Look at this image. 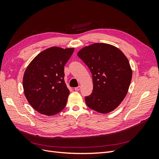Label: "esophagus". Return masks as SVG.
Instances as JSON below:
<instances>
[{"label":"esophagus","instance_id":"esophagus-1","mask_svg":"<svg viewBox=\"0 0 159 159\" xmlns=\"http://www.w3.org/2000/svg\"><path fill=\"white\" fill-rule=\"evenodd\" d=\"M80 89V86H78V87H76V88H74V90H75V91H79Z\"/></svg>","mask_w":159,"mask_h":159}]
</instances>
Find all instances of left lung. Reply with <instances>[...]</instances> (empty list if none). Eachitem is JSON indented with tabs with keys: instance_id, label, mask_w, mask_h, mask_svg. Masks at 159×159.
I'll list each match as a JSON object with an SVG mask.
<instances>
[{
	"instance_id": "8db88e82",
	"label": "left lung",
	"mask_w": 159,
	"mask_h": 159,
	"mask_svg": "<svg viewBox=\"0 0 159 159\" xmlns=\"http://www.w3.org/2000/svg\"><path fill=\"white\" fill-rule=\"evenodd\" d=\"M78 56L92 74L93 91L85 98L86 104L100 113L113 111L123 102L131 81L127 57L118 48L105 43L85 46Z\"/></svg>"
}]
</instances>
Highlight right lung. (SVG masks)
<instances>
[{
  "instance_id": "add662e5",
  "label": "right lung",
  "mask_w": 159,
  "mask_h": 159,
  "mask_svg": "<svg viewBox=\"0 0 159 159\" xmlns=\"http://www.w3.org/2000/svg\"><path fill=\"white\" fill-rule=\"evenodd\" d=\"M74 48L53 46L42 51L27 66L23 89L28 103L38 112L52 116L66 107L70 91L64 81V66Z\"/></svg>"
}]
</instances>
